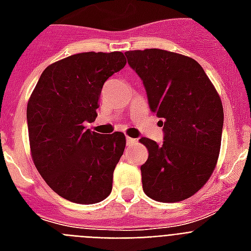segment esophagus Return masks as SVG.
Segmentation results:
<instances>
[{"label":"esophagus","mask_w":251,"mask_h":251,"mask_svg":"<svg viewBox=\"0 0 251 251\" xmlns=\"http://www.w3.org/2000/svg\"><path fill=\"white\" fill-rule=\"evenodd\" d=\"M137 139H134V138H130V137H126V145L127 146H133L137 143Z\"/></svg>","instance_id":"34e87169"}]
</instances>
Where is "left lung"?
<instances>
[{
  "label": "left lung",
  "instance_id": "8db88e82",
  "mask_svg": "<svg viewBox=\"0 0 251 251\" xmlns=\"http://www.w3.org/2000/svg\"><path fill=\"white\" fill-rule=\"evenodd\" d=\"M141 78L164 141L139 142L149 150L141 167L143 191L157 202H179L210 178L222 145V100L202 66L190 57L163 49L125 52Z\"/></svg>",
  "mask_w": 251,
  "mask_h": 251
}]
</instances>
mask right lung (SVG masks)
I'll list each match as a JSON object with an SVG mask.
<instances>
[{"label": "right lung", "instance_id": "obj_1", "mask_svg": "<svg viewBox=\"0 0 251 251\" xmlns=\"http://www.w3.org/2000/svg\"><path fill=\"white\" fill-rule=\"evenodd\" d=\"M125 65L121 52L66 57L45 69L29 98L27 125L35 167L70 202L92 204L112 191L125 135L95 133L84 124L98 117L102 86Z\"/></svg>", "mask_w": 251, "mask_h": 251}]
</instances>
